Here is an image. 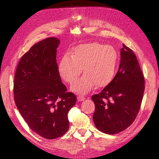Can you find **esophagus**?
I'll return each mask as SVG.
<instances>
[{"mask_svg": "<svg viewBox=\"0 0 159 159\" xmlns=\"http://www.w3.org/2000/svg\"><path fill=\"white\" fill-rule=\"evenodd\" d=\"M85 99L84 96H81V95H78V102H81V101H84Z\"/></svg>", "mask_w": 159, "mask_h": 159, "instance_id": "1", "label": "esophagus"}]
</instances>
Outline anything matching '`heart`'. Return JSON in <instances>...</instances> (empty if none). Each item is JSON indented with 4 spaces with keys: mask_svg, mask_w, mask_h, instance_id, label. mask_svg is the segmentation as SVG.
I'll list each match as a JSON object with an SVG mask.
<instances>
[{
    "mask_svg": "<svg viewBox=\"0 0 159 159\" xmlns=\"http://www.w3.org/2000/svg\"><path fill=\"white\" fill-rule=\"evenodd\" d=\"M118 55L112 46L98 42L80 44L72 54H66L60 61L58 72L66 82L71 84L81 73L84 74L71 85L72 91L84 94L92 89L109 85L116 72Z\"/></svg>",
    "mask_w": 159,
    "mask_h": 159,
    "instance_id": "heart-1",
    "label": "heart"
}]
</instances>
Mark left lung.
Here are the masks:
<instances>
[{"mask_svg":"<svg viewBox=\"0 0 159 159\" xmlns=\"http://www.w3.org/2000/svg\"><path fill=\"white\" fill-rule=\"evenodd\" d=\"M121 50L117 74L100 93L93 95L95 127L104 133L124 131L133 123L141 108L145 78L134 53L125 45Z\"/></svg>","mask_w":159,"mask_h":159,"instance_id":"left-lung-1","label":"left lung"}]
</instances>
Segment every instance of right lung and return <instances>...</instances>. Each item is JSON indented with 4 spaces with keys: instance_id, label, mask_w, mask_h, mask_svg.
<instances>
[{
    "instance_id": "1",
    "label": "right lung",
    "mask_w": 159,
    "mask_h": 159,
    "mask_svg": "<svg viewBox=\"0 0 159 159\" xmlns=\"http://www.w3.org/2000/svg\"><path fill=\"white\" fill-rule=\"evenodd\" d=\"M59 44L52 37L34 44L19 61L14 80L19 112L30 129L47 139L68 131V113L77 99L61 82L56 62Z\"/></svg>"
}]
</instances>
